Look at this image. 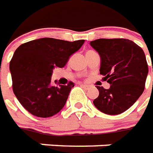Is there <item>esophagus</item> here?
I'll return each instance as SVG.
<instances>
[{
	"instance_id": "obj_1",
	"label": "esophagus",
	"mask_w": 153,
	"mask_h": 153,
	"mask_svg": "<svg viewBox=\"0 0 153 153\" xmlns=\"http://www.w3.org/2000/svg\"><path fill=\"white\" fill-rule=\"evenodd\" d=\"M80 85H82V87H83V88H85V89H88V88H90V85H85V84H80Z\"/></svg>"
}]
</instances>
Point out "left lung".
Wrapping results in <instances>:
<instances>
[{
  "label": "left lung",
  "instance_id": "1",
  "mask_svg": "<svg viewBox=\"0 0 153 153\" xmlns=\"http://www.w3.org/2000/svg\"><path fill=\"white\" fill-rule=\"evenodd\" d=\"M90 44L100 57V73L110 85L109 89L96 86L99 96L93 104L106 114H120L129 109L144 91L148 67L143 50L125 39H100Z\"/></svg>",
  "mask_w": 153,
  "mask_h": 153
}]
</instances>
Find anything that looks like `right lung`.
Here are the masks:
<instances>
[{
  "label": "right lung",
  "mask_w": 153,
  "mask_h": 153,
  "mask_svg": "<svg viewBox=\"0 0 153 153\" xmlns=\"http://www.w3.org/2000/svg\"><path fill=\"white\" fill-rule=\"evenodd\" d=\"M85 40L43 38L21 44L10 62L14 94L25 109L40 118L53 116L66 104L74 83L51 84L54 68H63Z\"/></svg>",
  "instance_id": "add662e5"
}]
</instances>
